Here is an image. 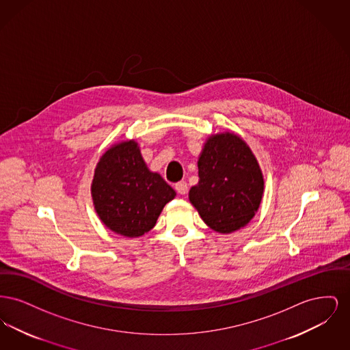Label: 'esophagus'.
I'll return each mask as SVG.
<instances>
[{
  "label": "esophagus",
  "mask_w": 350,
  "mask_h": 350,
  "mask_svg": "<svg viewBox=\"0 0 350 350\" xmlns=\"http://www.w3.org/2000/svg\"><path fill=\"white\" fill-rule=\"evenodd\" d=\"M174 187L177 190V193L181 194V196H185L187 193V183H185V181H180V183H176Z\"/></svg>",
  "instance_id": "1"
}]
</instances>
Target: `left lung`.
<instances>
[{"label": "left lung", "instance_id": "left-lung-1", "mask_svg": "<svg viewBox=\"0 0 350 350\" xmlns=\"http://www.w3.org/2000/svg\"><path fill=\"white\" fill-rule=\"evenodd\" d=\"M198 177L189 200L211 230L234 232L256 215L264 194V176L239 135L217 133L206 140L198 159Z\"/></svg>", "mask_w": 350, "mask_h": 350}]
</instances>
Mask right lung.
Here are the masks:
<instances>
[{
  "label": "right lung",
  "mask_w": 350,
  "mask_h": 350,
  "mask_svg": "<svg viewBox=\"0 0 350 350\" xmlns=\"http://www.w3.org/2000/svg\"><path fill=\"white\" fill-rule=\"evenodd\" d=\"M94 208L113 232L139 237L150 231L176 191L150 172L135 140L120 142L106 150L92 183Z\"/></svg>",
  "instance_id": "right-lung-1"
}]
</instances>
